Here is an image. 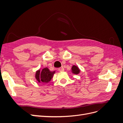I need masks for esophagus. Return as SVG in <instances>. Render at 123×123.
I'll use <instances>...</instances> for the list:
<instances>
[{
    "mask_svg": "<svg viewBox=\"0 0 123 123\" xmlns=\"http://www.w3.org/2000/svg\"><path fill=\"white\" fill-rule=\"evenodd\" d=\"M58 70L59 71H64V68L63 67H60L58 68Z\"/></svg>",
    "mask_w": 123,
    "mask_h": 123,
    "instance_id": "esophagus-1",
    "label": "esophagus"
}]
</instances>
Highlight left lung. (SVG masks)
I'll use <instances>...</instances> for the list:
<instances>
[{"label": "left lung", "instance_id": "left-lung-1", "mask_svg": "<svg viewBox=\"0 0 123 123\" xmlns=\"http://www.w3.org/2000/svg\"><path fill=\"white\" fill-rule=\"evenodd\" d=\"M71 69H72V72L74 74H78L80 72V70L79 69V68H78L77 66H76L75 65L73 66Z\"/></svg>", "mask_w": 123, "mask_h": 123}]
</instances>
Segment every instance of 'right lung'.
I'll use <instances>...</instances> for the list:
<instances>
[{
  "label": "right lung",
  "instance_id": "obj_1",
  "mask_svg": "<svg viewBox=\"0 0 123 123\" xmlns=\"http://www.w3.org/2000/svg\"><path fill=\"white\" fill-rule=\"evenodd\" d=\"M55 71H51L48 68H43L42 71L40 70L37 71L35 78L39 83H48L51 80Z\"/></svg>",
  "mask_w": 123,
  "mask_h": 123
}]
</instances>
